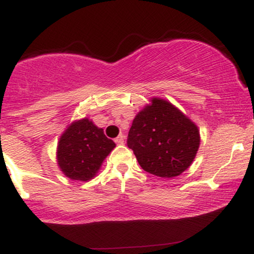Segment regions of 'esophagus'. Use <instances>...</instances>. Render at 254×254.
Wrapping results in <instances>:
<instances>
[{
    "mask_svg": "<svg viewBox=\"0 0 254 254\" xmlns=\"http://www.w3.org/2000/svg\"><path fill=\"white\" fill-rule=\"evenodd\" d=\"M115 142L117 144H123L124 143V136L123 135H119L118 137H116Z\"/></svg>",
    "mask_w": 254,
    "mask_h": 254,
    "instance_id": "obj_1",
    "label": "esophagus"
}]
</instances>
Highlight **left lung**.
Segmentation results:
<instances>
[{"label": "left lung", "instance_id": "8db88e82", "mask_svg": "<svg viewBox=\"0 0 254 254\" xmlns=\"http://www.w3.org/2000/svg\"><path fill=\"white\" fill-rule=\"evenodd\" d=\"M199 142L190 119L171 103L154 98L133 119L127 143L145 172L173 178L192 164Z\"/></svg>", "mask_w": 254, "mask_h": 254}]
</instances>
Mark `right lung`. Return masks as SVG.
I'll use <instances>...</instances> for the list:
<instances>
[{"label":"right lung","mask_w":254,"mask_h":254,"mask_svg":"<svg viewBox=\"0 0 254 254\" xmlns=\"http://www.w3.org/2000/svg\"><path fill=\"white\" fill-rule=\"evenodd\" d=\"M116 147L104 130L87 118L72 123L58 143L57 160L61 170L72 180L87 182L95 176L104 159Z\"/></svg>","instance_id":"1"}]
</instances>
